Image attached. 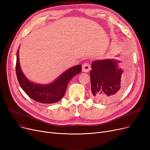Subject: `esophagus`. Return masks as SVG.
<instances>
[{"label":"esophagus","mask_w":150,"mask_h":150,"mask_svg":"<svg viewBox=\"0 0 150 150\" xmlns=\"http://www.w3.org/2000/svg\"><path fill=\"white\" fill-rule=\"evenodd\" d=\"M91 70V66L88 63H84L82 66V70L84 72H88Z\"/></svg>","instance_id":"1"}]
</instances>
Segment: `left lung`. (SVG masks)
<instances>
[{
	"mask_svg": "<svg viewBox=\"0 0 150 150\" xmlns=\"http://www.w3.org/2000/svg\"><path fill=\"white\" fill-rule=\"evenodd\" d=\"M119 60L97 59L92 62L90 72L92 98L97 103L108 104L119 98L127 88L123 70Z\"/></svg>",
	"mask_w": 150,
	"mask_h": 150,
	"instance_id": "8db88e82",
	"label": "left lung"
}]
</instances>
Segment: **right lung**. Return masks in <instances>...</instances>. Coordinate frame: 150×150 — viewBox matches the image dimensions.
<instances>
[{"mask_svg":"<svg viewBox=\"0 0 150 150\" xmlns=\"http://www.w3.org/2000/svg\"><path fill=\"white\" fill-rule=\"evenodd\" d=\"M19 49L17 52L16 71L21 87L27 95L39 103L52 104L61 100L64 97L67 86L72 78L81 72V65L78 64L69 69L53 82L41 84L30 81L22 72L19 63Z\"/></svg>","mask_w":150,"mask_h":150,"instance_id":"right-lung-1","label":"right lung"}]
</instances>
